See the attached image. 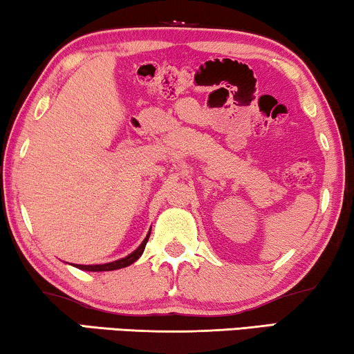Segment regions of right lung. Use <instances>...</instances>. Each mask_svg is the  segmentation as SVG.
Masks as SVG:
<instances>
[{"mask_svg":"<svg viewBox=\"0 0 354 354\" xmlns=\"http://www.w3.org/2000/svg\"><path fill=\"white\" fill-rule=\"evenodd\" d=\"M151 234V232H149ZM149 234L147 235V239L143 240V243L138 246L137 250L133 251V253H130L129 256H125V258L119 259V261H113V263H108V264H96V266H84V264H75L77 268L82 269V270H91V272H100V270H115V269H122V268H127L132 263H135L140 256H142L145 246H147V241L149 239Z\"/></svg>","mask_w":354,"mask_h":354,"instance_id":"obj_1","label":"right lung"}]
</instances>
